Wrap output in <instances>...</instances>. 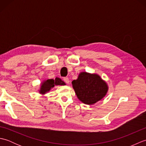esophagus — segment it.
<instances>
[{
  "label": "esophagus",
  "instance_id": "obj_1",
  "mask_svg": "<svg viewBox=\"0 0 146 146\" xmlns=\"http://www.w3.org/2000/svg\"><path fill=\"white\" fill-rule=\"evenodd\" d=\"M63 80H64V82L65 83H67V84H69L70 80H69V79H68V78H66V77H65V78H63Z\"/></svg>",
  "mask_w": 146,
  "mask_h": 146
}]
</instances>
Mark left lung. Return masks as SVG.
Returning <instances> with one entry per match:
<instances>
[{
	"instance_id": "8db88e82",
	"label": "left lung",
	"mask_w": 146,
	"mask_h": 146,
	"mask_svg": "<svg viewBox=\"0 0 146 146\" xmlns=\"http://www.w3.org/2000/svg\"><path fill=\"white\" fill-rule=\"evenodd\" d=\"M72 85L77 97L83 104L92 105L102 100L108 91L107 83L97 74L82 72Z\"/></svg>"
}]
</instances>
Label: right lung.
<instances>
[{"label":"right lung","instance_id":"obj_1","mask_svg":"<svg viewBox=\"0 0 146 146\" xmlns=\"http://www.w3.org/2000/svg\"><path fill=\"white\" fill-rule=\"evenodd\" d=\"M65 83L62 81L60 78H56L53 79H48L43 82L41 84V88L39 90V93L41 94L44 95L48 92L50 90L53 88L55 85H65Z\"/></svg>","mask_w":146,"mask_h":146}]
</instances>
